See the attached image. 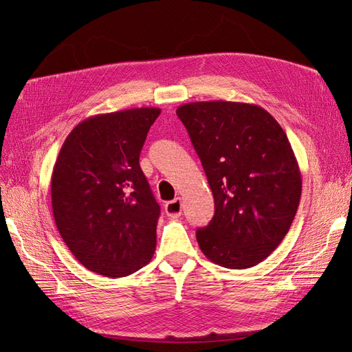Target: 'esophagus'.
<instances>
[{
    "mask_svg": "<svg viewBox=\"0 0 352 352\" xmlns=\"http://www.w3.org/2000/svg\"><path fill=\"white\" fill-rule=\"evenodd\" d=\"M164 211L168 217L177 219L180 214H182V199L175 198L173 201H168L164 206Z\"/></svg>",
    "mask_w": 352,
    "mask_h": 352,
    "instance_id": "esophagus-1",
    "label": "esophagus"
}]
</instances>
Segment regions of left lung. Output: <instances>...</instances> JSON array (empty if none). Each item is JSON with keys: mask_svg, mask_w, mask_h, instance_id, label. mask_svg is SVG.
Masks as SVG:
<instances>
[{"mask_svg": "<svg viewBox=\"0 0 352 352\" xmlns=\"http://www.w3.org/2000/svg\"><path fill=\"white\" fill-rule=\"evenodd\" d=\"M214 197V217L197 230L206 257L226 269L254 267L279 247L300 204V166L280 124L260 105H179Z\"/></svg>", "mask_w": 352, "mask_h": 352, "instance_id": "obj_1", "label": "left lung"}]
</instances>
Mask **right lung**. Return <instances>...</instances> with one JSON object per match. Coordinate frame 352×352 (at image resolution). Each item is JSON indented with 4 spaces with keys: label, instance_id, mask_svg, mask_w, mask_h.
Here are the masks:
<instances>
[{
    "label": "right lung",
    "instance_id": "add662e5",
    "mask_svg": "<svg viewBox=\"0 0 352 352\" xmlns=\"http://www.w3.org/2000/svg\"><path fill=\"white\" fill-rule=\"evenodd\" d=\"M162 113L142 107L88 117L63 144L51 176L60 235L88 270L123 278L151 261L160 206L140 166Z\"/></svg>",
    "mask_w": 352,
    "mask_h": 352
}]
</instances>
